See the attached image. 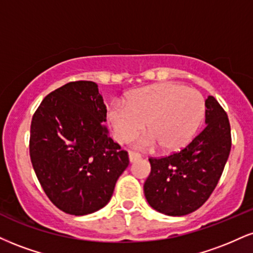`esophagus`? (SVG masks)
<instances>
[{
  "mask_svg": "<svg viewBox=\"0 0 253 253\" xmlns=\"http://www.w3.org/2000/svg\"><path fill=\"white\" fill-rule=\"evenodd\" d=\"M128 157H129V161H130V163H133V161L140 159V158H141V154L138 153V152L129 151V152H128Z\"/></svg>",
  "mask_w": 253,
  "mask_h": 253,
  "instance_id": "esophagus-1",
  "label": "esophagus"
}]
</instances>
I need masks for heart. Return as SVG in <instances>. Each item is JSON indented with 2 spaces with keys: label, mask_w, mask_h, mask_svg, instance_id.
<instances>
[{
  "label": "heart",
  "mask_w": 253,
  "mask_h": 253,
  "mask_svg": "<svg viewBox=\"0 0 253 253\" xmlns=\"http://www.w3.org/2000/svg\"><path fill=\"white\" fill-rule=\"evenodd\" d=\"M205 100L198 90L176 82H161L133 90L126 102L114 101L108 120L114 138L123 142L144 128L148 132L135 140L142 148L159 145L161 151L175 152L185 147L202 123Z\"/></svg>",
  "instance_id": "obj_1"
}]
</instances>
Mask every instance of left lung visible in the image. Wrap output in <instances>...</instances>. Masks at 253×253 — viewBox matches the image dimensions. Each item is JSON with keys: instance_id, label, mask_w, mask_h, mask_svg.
<instances>
[{"instance_id": "obj_1", "label": "left lung", "mask_w": 253, "mask_h": 253, "mask_svg": "<svg viewBox=\"0 0 253 253\" xmlns=\"http://www.w3.org/2000/svg\"><path fill=\"white\" fill-rule=\"evenodd\" d=\"M202 132L180 151L150 158L151 173L144 192L150 205L167 215L196 211L211 196L230 156L231 127L226 112L210 95L205 100Z\"/></svg>"}]
</instances>
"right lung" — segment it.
I'll return each mask as SVG.
<instances>
[{"label": "right lung", "mask_w": 253, "mask_h": 253, "mask_svg": "<svg viewBox=\"0 0 253 253\" xmlns=\"http://www.w3.org/2000/svg\"><path fill=\"white\" fill-rule=\"evenodd\" d=\"M107 109L97 84L73 81L42 100L30 125L29 154L44 193L73 215L106 205L129 164L102 123Z\"/></svg>", "instance_id": "right-lung-1"}]
</instances>
